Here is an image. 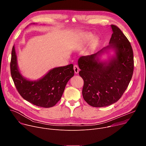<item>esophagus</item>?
I'll use <instances>...</instances> for the list:
<instances>
[{
    "label": "esophagus",
    "instance_id": "esophagus-1",
    "mask_svg": "<svg viewBox=\"0 0 146 146\" xmlns=\"http://www.w3.org/2000/svg\"><path fill=\"white\" fill-rule=\"evenodd\" d=\"M79 68L78 66L77 65H74V73L76 74H78V72H79Z\"/></svg>",
    "mask_w": 146,
    "mask_h": 146
}]
</instances>
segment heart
<instances>
[{
  "label": "heart",
  "instance_id": "1",
  "mask_svg": "<svg viewBox=\"0 0 146 146\" xmlns=\"http://www.w3.org/2000/svg\"><path fill=\"white\" fill-rule=\"evenodd\" d=\"M94 38V36L92 34L90 33H85L84 35V37H83V40H84L85 42H89L91 40H92Z\"/></svg>",
  "mask_w": 146,
  "mask_h": 146
}]
</instances>
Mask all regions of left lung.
<instances>
[{"mask_svg":"<svg viewBox=\"0 0 146 146\" xmlns=\"http://www.w3.org/2000/svg\"><path fill=\"white\" fill-rule=\"evenodd\" d=\"M113 34L109 45L94 54L78 60L80 76L84 80L82 94L92 107H105L117 102L127 90L133 68V53L131 43L119 28L111 25ZM113 49L115 55L107 61L99 58Z\"/></svg>","mask_w":146,"mask_h":146,"instance_id":"8db88e82","label":"left lung"}]
</instances>
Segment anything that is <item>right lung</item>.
<instances>
[{
    "label": "right lung",
    "mask_w": 146,
    "mask_h": 146,
    "mask_svg": "<svg viewBox=\"0 0 146 146\" xmlns=\"http://www.w3.org/2000/svg\"><path fill=\"white\" fill-rule=\"evenodd\" d=\"M11 75L20 95L37 106L48 108L60 99L68 81L74 76L73 64L53 68L43 77L30 80L21 74L14 46L11 51Z\"/></svg>",
    "instance_id": "obj_1"
}]
</instances>
